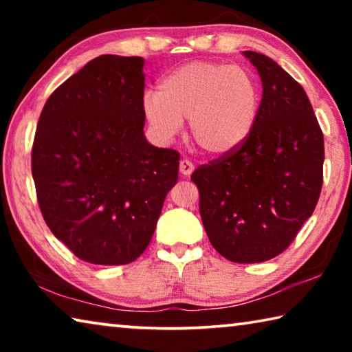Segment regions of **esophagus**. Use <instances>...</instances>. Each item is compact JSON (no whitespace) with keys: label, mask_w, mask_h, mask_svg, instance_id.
Wrapping results in <instances>:
<instances>
[{"label":"esophagus","mask_w":352,"mask_h":352,"mask_svg":"<svg viewBox=\"0 0 352 352\" xmlns=\"http://www.w3.org/2000/svg\"><path fill=\"white\" fill-rule=\"evenodd\" d=\"M178 169H180V172L182 174L184 175V177H188V175H190L192 174V170H194V164L189 162V160H180V166H178Z\"/></svg>","instance_id":"1"}]
</instances>
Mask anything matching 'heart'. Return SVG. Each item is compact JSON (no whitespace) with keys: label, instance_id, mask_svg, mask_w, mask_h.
Segmentation results:
<instances>
[{"label":"heart","instance_id":"b5f03b06","mask_svg":"<svg viewBox=\"0 0 352 352\" xmlns=\"http://www.w3.org/2000/svg\"><path fill=\"white\" fill-rule=\"evenodd\" d=\"M141 107L162 138H174L188 118L190 140L201 151L226 155L252 136L259 118L261 88L241 67L197 60L163 77L158 91L142 94Z\"/></svg>","mask_w":352,"mask_h":352}]
</instances>
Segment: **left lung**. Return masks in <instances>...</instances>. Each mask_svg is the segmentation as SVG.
<instances>
[{
    "label": "left lung",
    "instance_id": "8db88e82",
    "mask_svg": "<svg viewBox=\"0 0 352 352\" xmlns=\"http://www.w3.org/2000/svg\"><path fill=\"white\" fill-rule=\"evenodd\" d=\"M258 69V124L237 151L194 170L208 239L228 261L275 258L312 216L323 184L324 140L306 91L270 57L243 51Z\"/></svg>",
    "mask_w": 352,
    "mask_h": 352
}]
</instances>
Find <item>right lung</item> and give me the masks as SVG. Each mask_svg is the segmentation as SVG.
I'll return each mask as SVG.
<instances>
[{"label": "right lung", "mask_w": 352, "mask_h": 352, "mask_svg": "<svg viewBox=\"0 0 352 352\" xmlns=\"http://www.w3.org/2000/svg\"><path fill=\"white\" fill-rule=\"evenodd\" d=\"M144 58L99 56L41 110L32 146L40 211L58 241L96 265H122L151 242L180 153L144 136Z\"/></svg>", "instance_id": "add662e5"}]
</instances>
